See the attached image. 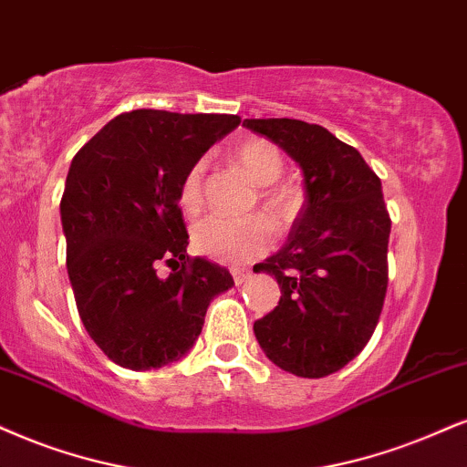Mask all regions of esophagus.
Here are the masks:
<instances>
[{
  "mask_svg": "<svg viewBox=\"0 0 467 467\" xmlns=\"http://www.w3.org/2000/svg\"><path fill=\"white\" fill-rule=\"evenodd\" d=\"M232 275H234L235 285H243L244 281L249 279V270H238V268H234V270H232Z\"/></svg>",
  "mask_w": 467,
  "mask_h": 467,
  "instance_id": "1",
  "label": "esophagus"
}]
</instances>
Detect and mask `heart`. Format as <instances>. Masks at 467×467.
Listing matches in <instances>:
<instances>
[{"instance_id":"heart-1","label":"heart","mask_w":467,"mask_h":467,"mask_svg":"<svg viewBox=\"0 0 467 467\" xmlns=\"http://www.w3.org/2000/svg\"><path fill=\"white\" fill-rule=\"evenodd\" d=\"M232 162L255 186L262 188L260 210L275 227H284L296 216L303 194L295 183L279 182L285 164L277 145L264 138H249L234 147ZM203 203L205 160H197L180 183V207L186 214H199ZM192 244L201 255L210 260L240 266L262 257L273 244V235L262 218L229 221L223 216H210L192 229Z\"/></svg>"}]
</instances>
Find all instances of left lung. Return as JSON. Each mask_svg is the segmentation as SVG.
Returning <instances> with one entry per match:
<instances>
[{
  "mask_svg": "<svg viewBox=\"0 0 467 467\" xmlns=\"http://www.w3.org/2000/svg\"><path fill=\"white\" fill-rule=\"evenodd\" d=\"M303 171L305 203L287 243L257 264L281 287L255 320L257 342L281 370L303 379L337 372L364 350L388 292L389 221L381 180L329 130L296 119H244Z\"/></svg>",
  "mask_w": 467,
  "mask_h": 467,
  "instance_id": "1",
  "label": "left lung"
}]
</instances>
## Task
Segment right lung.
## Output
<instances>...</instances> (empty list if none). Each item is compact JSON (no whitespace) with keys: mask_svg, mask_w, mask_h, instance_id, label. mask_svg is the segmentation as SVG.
Listing matches in <instances>:
<instances>
[{"mask_svg":"<svg viewBox=\"0 0 467 467\" xmlns=\"http://www.w3.org/2000/svg\"><path fill=\"white\" fill-rule=\"evenodd\" d=\"M238 125L235 114L134 110L73 158L60 201L68 281L86 331L120 368L182 359L207 305L234 285L227 268L186 253L180 183Z\"/></svg>","mask_w":467,"mask_h":467,"instance_id":"obj_1","label":"right lung"}]
</instances>
